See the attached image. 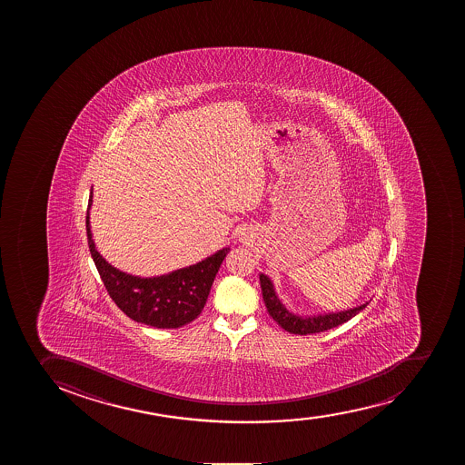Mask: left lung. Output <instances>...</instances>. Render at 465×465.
<instances>
[{
    "label": "left lung",
    "instance_id": "obj_1",
    "mask_svg": "<svg viewBox=\"0 0 465 465\" xmlns=\"http://www.w3.org/2000/svg\"><path fill=\"white\" fill-rule=\"evenodd\" d=\"M261 288H262L263 302L267 306L268 313L272 320L286 331L295 335H308V333H318V331H329L333 327L344 324L350 318L358 315L362 309L367 308V303L356 306V308L344 309L338 312L317 313V315H300L286 308L281 297L277 295L276 286L272 279L261 272L259 274Z\"/></svg>",
    "mask_w": 465,
    "mask_h": 465
}]
</instances>
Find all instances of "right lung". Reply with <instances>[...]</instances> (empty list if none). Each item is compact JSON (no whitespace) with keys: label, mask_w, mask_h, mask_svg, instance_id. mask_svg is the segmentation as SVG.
<instances>
[{"label":"right lung","mask_w":465,"mask_h":465,"mask_svg":"<svg viewBox=\"0 0 465 465\" xmlns=\"http://www.w3.org/2000/svg\"><path fill=\"white\" fill-rule=\"evenodd\" d=\"M89 195L86 232L88 244L103 283L116 306L136 322L156 329H177L193 322L202 313L207 295L230 247L218 250L200 262L161 276L141 277L121 272L98 253L91 232Z\"/></svg>","instance_id":"right-lung-1"}]
</instances>
